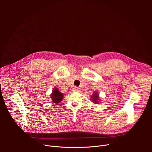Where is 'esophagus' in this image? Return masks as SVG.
<instances>
[{"instance_id": "34e87169", "label": "esophagus", "mask_w": 152, "mask_h": 152, "mask_svg": "<svg viewBox=\"0 0 152 152\" xmlns=\"http://www.w3.org/2000/svg\"><path fill=\"white\" fill-rule=\"evenodd\" d=\"M73 91H80V88L76 87V86H74L73 88Z\"/></svg>"}]
</instances>
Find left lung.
Instances as JSON below:
<instances>
[{"label": "left lung", "instance_id": "1", "mask_svg": "<svg viewBox=\"0 0 152 152\" xmlns=\"http://www.w3.org/2000/svg\"><path fill=\"white\" fill-rule=\"evenodd\" d=\"M91 102L95 104H98V103H100V97H99V94L98 93V92H97L96 91H95L93 95L91 96Z\"/></svg>", "mask_w": 152, "mask_h": 152}]
</instances>
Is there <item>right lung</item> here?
<instances>
[{
  "label": "right lung",
  "instance_id": "obj_1",
  "mask_svg": "<svg viewBox=\"0 0 152 152\" xmlns=\"http://www.w3.org/2000/svg\"><path fill=\"white\" fill-rule=\"evenodd\" d=\"M51 99L52 101L55 103L58 104L59 103L64 97V94L59 91V90L57 88H55L52 90V93L50 94Z\"/></svg>",
  "mask_w": 152,
  "mask_h": 152
}]
</instances>
